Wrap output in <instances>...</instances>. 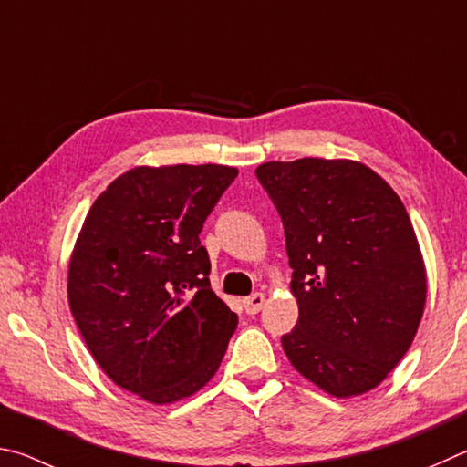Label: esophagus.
Wrapping results in <instances>:
<instances>
[{
  "label": "esophagus",
  "mask_w": 467,
  "mask_h": 467,
  "mask_svg": "<svg viewBox=\"0 0 467 467\" xmlns=\"http://www.w3.org/2000/svg\"><path fill=\"white\" fill-rule=\"evenodd\" d=\"M265 301H266L265 293H254V296H250V297L244 299V309H246L248 314H258L260 309H263Z\"/></svg>",
  "instance_id": "1"
}]
</instances>
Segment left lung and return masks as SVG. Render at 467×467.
Listing matches in <instances>:
<instances>
[{"label": "left lung", "instance_id": "left-lung-1", "mask_svg": "<svg viewBox=\"0 0 467 467\" xmlns=\"http://www.w3.org/2000/svg\"><path fill=\"white\" fill-rule=\"evenodd\" d=\"M256 176L283 219L299 307L285 355L326 394H367L410 348L427 304L404 202L355 160L266 161Z\"/></svg>", "mask_w": 467, "mask_h": 467}]
</instances>
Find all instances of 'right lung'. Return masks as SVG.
Wrapping results in <instances>:
<instances>
[{
    "label": "right lung",
    "mask_w": 467,
    "mask_h": 467,
    "mask_svg": "<svg viewBox=\"0 0 467 467\" xmlns=\"http://www.w3.org/2000/svg\"><path fill=\"white\" fill-rule=\"evenodd\" d=\"M235 176L221 163L130 168L79 229L71 314L102 371L145 402L174 404L207 386L238 326L211 289L199 238Z\"/></svg>",
    "instance_id": "obj_1"
}]
</instances>
